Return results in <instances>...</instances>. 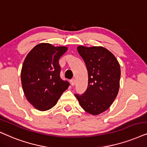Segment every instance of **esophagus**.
<instances>
[{"mask_svg":"<svg viewBox=\"0 0 147 147\" xmlns=\"http://www.w3.org/2000/svg\"><path fill=\"white\" fill-rule=\"evenodd\" d=\"M70 83H71V85L72 86L75 85V79H71V81H70Z\"/></svg>","mask_w":147,"mask_h":147,"instance_id":"esophagus-1","label":"esophagus"}]
</instances>
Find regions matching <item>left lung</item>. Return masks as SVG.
<instances>
[{"instance_id":"1","label":"left lung","mask_w":147,"mask_h":147,"mask_svg":"<svg viewBox=\"0 0 147 147\" xmlns=\"http://www.w3.org/2000/svg\"><path fill=\"white\" fill-rule=\"evenodd\" d=\"M88 71V87L82 95L75 94L84 110L98 115L110 107L118 93L121 70L114 55L101 46H78Z\"/></svg>"}]
</instances>
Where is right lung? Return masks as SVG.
Returning a JSON list of instances; mask_svg holds the SVG:
<instances>
[{
	"label": "right lung",
	"instance_id": "right-lung-1",
	"mask_svg": "<svg viewBox=\"0 0 147 147\" xmlns=\"http://www.w3.org/2000/svg\"><path fill=\"white\" fill-rule=\"evenodd\" d=\"M67 50L47 43L38 44L27 54L21 72L23 92L37 109L46 111L58 102L70 83L60 78L59 59Z\"/></svg>",
	"mask_w": 147,
	"mask_h": 147
}]
</instances>
